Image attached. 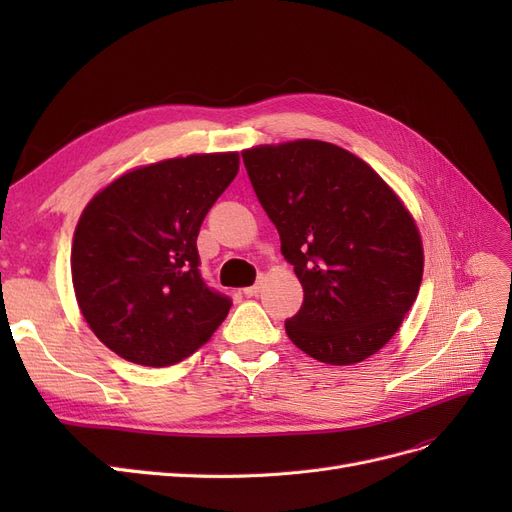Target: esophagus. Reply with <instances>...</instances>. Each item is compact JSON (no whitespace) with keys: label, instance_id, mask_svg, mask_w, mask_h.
<instances>
[{"label":"esophagus","instance_id":"esophagus-1","mask_svg":"<svg viewBox=\"0 0 512 512\" xmlns=\"http://www.w3.org/2000/svg\"><path fill=\"white\" fill-rule=\"evenodd\" d=\"M243 292H245V297H256V294L260 292V286H258V284H256V286H250V288H245Z\"/></svg>","mask_w":512,"mask_h":512}]
</instances>
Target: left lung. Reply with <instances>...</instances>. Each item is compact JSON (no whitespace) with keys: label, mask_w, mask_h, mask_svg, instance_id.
<instances>
[{"label":"left lung","mask_w":512,"mask_h":512,"mask_svg":"<svg viewBox=\"0 0 512 512\" xmlns=\"http://www.w3.org/2000/svg\"><path fill=\"white\" fill-rule=\"evenodd\" d=\"M243 162L303 286L290 342L329 365L369 359L423 280V239L404 200L359 156L314 138L245 149Z\"/></svg>","instance_id":"left-lung-1"}]
</instances>
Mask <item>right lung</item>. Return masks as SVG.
<instances>
[{
    "mask_svg": "<svg viewBox=\"0 0 512 512\" xmlns=\"http://www.w3.org/2000/svg\"><path fill=\"white\" fill-rule=\"evenodd\" d=\"M239 173V153H192L136 166L89 200L70 269L100 342L136 365L166 367L205 346L230 299L205 286L196 237Z\"/></svg>",
    "mask_w": 512,
    "mask_h": 512,
    "instance_id": "obj_1",
    "label": "right lung"
}]
</instances>
